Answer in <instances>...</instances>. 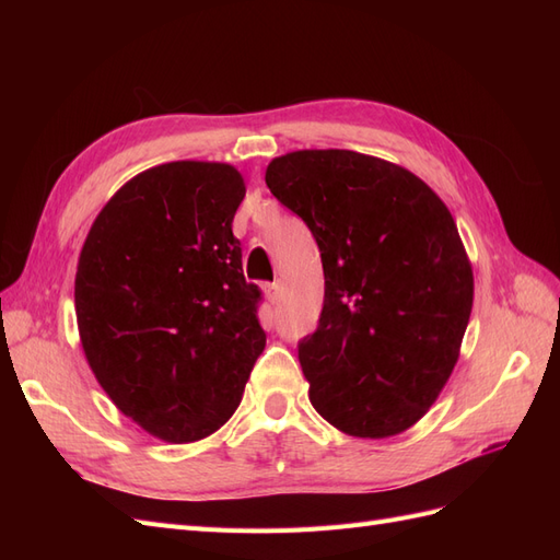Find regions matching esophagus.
Listing matches in <instances>:
<instances>
[{
    "label": "esophagus",
    "mask_w": 560,
    "mask_h": 560,
    "mask_svg": "<svg viewBox=\"0 0 560 560\" xmlns=\"http://www.w3.org/2000/svg\"><path fill=\"white\" fill-rule=\"evenodd\" d=\"M264 292H266V299H268V303H276L280 301V296H282V287H280V282H270V284H266L264 287Z\"/></svg>",
    "instance_id": "1"
}]
</instances>
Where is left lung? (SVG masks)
<instances>
[{
  "mask_svg": "<svg viewBox=\"0 0 560 560\" xmlns=\"http://www.w3.org/2000/svg\"><path fill=\"white\" fill-rule=\"evenodd\" d=\"M266 184L319 247L325 303L299 341L311 404L350 436L409 430L460 354L474 278L444 200L401 165L348 149L273 159Z\"/></svg>",
  "mask_w": 560,
  "mask_h": 560,
  "instance_id": "obj_1",
  "label": "left lung"
}]
</instances>
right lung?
<instances>
[{"instance_id":"obj_1","label":"right lung","mask_w":560,"mask_h":560,"mask_svg":"<svg viewBox=\"0 0 560 560\" xmlns=\"http://www.w3.org/2000/svg\"><path fill=\"white\" fill-rule=\"evenodd\" d=\"M243 198L229 163L149 167L112 196L81 249L83 352L116 409L163 442L222 428L266 346L261 290L231 231Z\"/></svg>"}]
</instances>
